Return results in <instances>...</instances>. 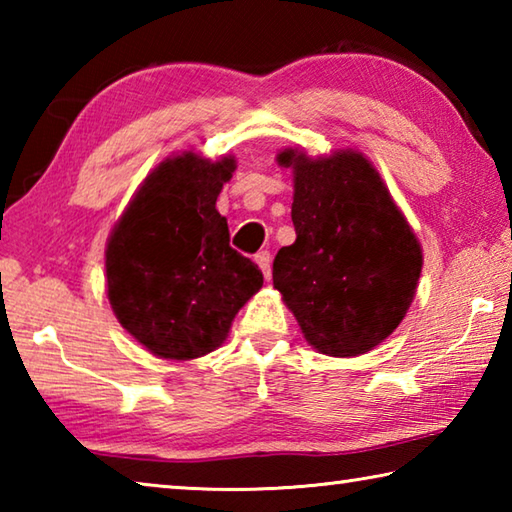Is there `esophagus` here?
I'll return each instance as SVG.
<instances>
[{"label":"esophagus","instance_id":"obj_1","mask_svg":"<svg viewBox=\"0 0 512 512\" xmlns=\"http://www.w3.org/2000/svg\"><path fill=\"white\" fill-rule=\"evenodd\" d=\"M255 262L259 268H262L266 280H271V253H268V250H262V253L255 255Z\"/></svg>","mask_w":512,"mask_h":512}]
</instances>
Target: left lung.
<instances>
[{
  "label": "left lung",
  "mask_w": 512,
  "mask_h": 512,
  "mask_svg": "<svg viewBox=\"0 0 512 512\" xmlns=\"http://www.w3.org/2000/svg\"><path fill=\"white\" fill-rule=\"evenodd\" d=\"M293 169L296 241L273 262V287L311 348L359 357L388 339L415 298L422 246L366 155L277 153Z\"/></svg>",
  "instance_id": "8db88e82"
}]
</instances>
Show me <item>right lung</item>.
Returning a JSON list of instances; mask_svg holds the SVG:
<instances>
[{
    "mask_svg": "<svg viewBox=\"0 0 512 512\" xmlns=\"http://www.w3.org/2000/svg\"><path fill=\"white\" fill-rule=\"evenodd\" d=\"M235 169V155H169L110 232V307L155 357L189 361L221 348L237 311L262 289V271L230 248L228 221L216 210Z\"/></svg>",
    "mask_w": 512,
    "mask_h": 512,
    "instance_id": "1",
    "label": "right lung"
}]
</instances>
